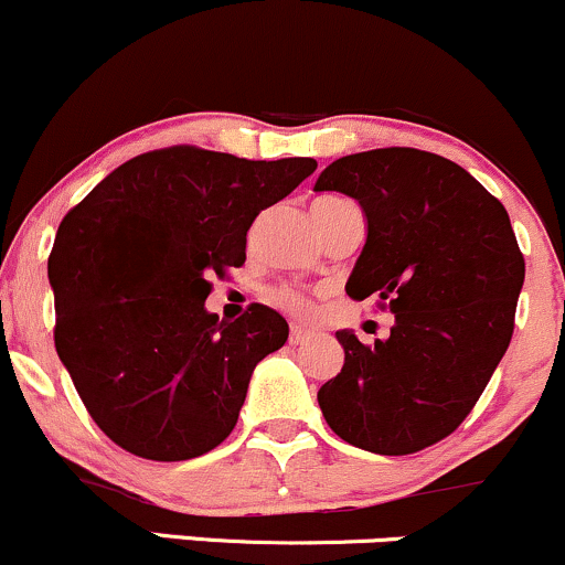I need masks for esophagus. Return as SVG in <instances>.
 I'll list each match as a JSON object with an SVG mask.
<instances>
[{
	"label": "esophagus",
	"instance_id": "34e87169",
	"mask_svg": "<svg viewBox=\"0 0 565 565\" xmlns=\"http://www.w3.org/2000/svg\"><path fill=\"white\" fill-rule=\"evenodd\" d=\"M312 339V331H309V328H303V326H290V335H288V341L294 347H299V344H303V341H309Z\"/></svg>",
	"mask_w": 565,
	"mask_h": 565
}]
</instances>
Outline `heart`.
Listing matches in <instances>:
<instances>
[{
	"label": "heart",
	"instance_id": "heart-1",
	"mask_svg": "<svg viewBox=\"0 0 565 565\" xmlns=\"http://www.w3.org/2000/svg\"><path fill=\"white\" fill-rule=\"evenodd\" d=\"M320 202H333V198L317 200L315 205H320ZM271 301L280 303V307H285V309H290V312H307V309H309V301L303 299L299 290H294V288H277V290H271Z\"/></svg>",
	"mask_w": 565,
	"mask_h": 565
}]
</instances>
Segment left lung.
I'll return each mask as SVG.
<instances>
[{
	"instance_id": "left-lung-1",
	"label": "left lung",
	"mask_w": 565,
	"mask_h": 565,
	"mask_svg": "<svg viewBox=\"0 0 565 565\" xmlns=\"http://www.w3.org/2000/svg\"><path fill=\"white\" fill-rule=\"evenodd\" d=\"M315 192L358 200L367 237L347 294L395 315L390 339L335 331L344 367L317 392L350 446L405 456L467 419L510 347L525 262L483 183L433 151L371 149L328 164Z\"/></svg>"
}]
</instances>
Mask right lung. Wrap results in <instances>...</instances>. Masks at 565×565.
I'll use <instances>...</instances> for the list:
<instances>
[{"label": "right lung", "mask_w": 565, "mask_h": 565, "mask_svg": "<svg viewBox=\"0 0 565 565\" xmlns=\"http://www.w3.org/2000/svg\"><path fill=\"white\" fill-rule=\"evenodd\" d=\"M315 168L170 146L119 164L63 215L47 258L55 350L119 448L183 461L230 437L253 367L288 341V322L264 303L218 322L211 277L245 264L256 215Z\"/></svg>", "instance_id": "right-lung-1"}]
</instances>
